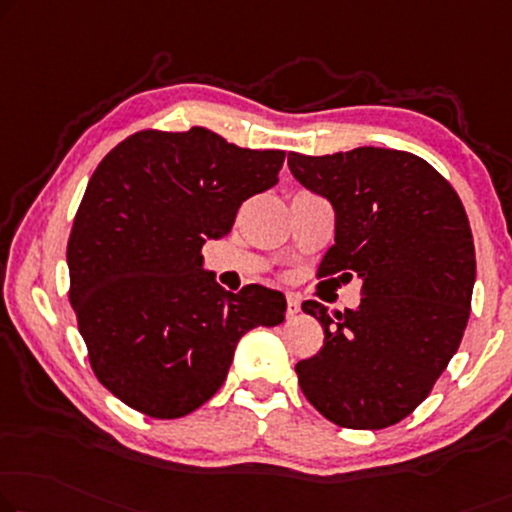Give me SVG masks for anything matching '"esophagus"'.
<instances>
[{"mask_svg": "<svg viewBox=\"0 0 512 512\" xmlns=\"http://www.w3.org/2000/svg\"><path fill=\"white\" fill-rule=\"evenodd\" d=\"M301 310V299L294 294H287V317H294Z\"/></svg>", "mask_w": 512, "mask_h": 512, "instance_id": "obj_1", "label": "esophagus"}]
</instances>
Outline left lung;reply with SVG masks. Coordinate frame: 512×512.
I'll return each mask as SVG.
<instances>
[{"instance_id":"obj_1","label":"left lung","mask_w":512,"mask_h":512,"mask_svg":"<svg viewBox=\"0 0 512 512\" xmlns=\"http://www.w3.org/2000/svg\"><path fill=\"white\" fill-rule=\"evenodd\" d=\"M287 163L335 211L319 276L363 282L356 310L301 305L324 329V347L296 363L301 391L340 427L400 423L430 395L467 329L476 282L467 211L451 183L409 151L358 147L289 154Z\"/></svg>"}]
</instances>
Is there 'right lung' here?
<instances>
[{"label":"right lung","mask_w":512,"mask_h":512,"mask_svg":"<svg viewBox=\"0 0 512 512\" xmlns=\"http://www.w3.org/2000/svg\"><path fill=\"white\" fill-rule=\"evenodd\" d=\"M282 163L285 151L241 149L195 126L126 137L91 174L66 248L68 299L91 370L128 407L190 414L223 386L241 335L285 322L276 289L232 294L202 269L207 239L232 232Z\"/></svg>","instance_id":"add662e5"}]
</instances>
